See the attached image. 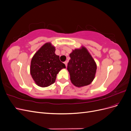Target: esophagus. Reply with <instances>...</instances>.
Here are the masks:
<instances>
[{"mask_svg":"<svg viewBox=\"0 0 131 131\" xmlns=\"http://www.w3.org/2000/svg\"><path fill=\"white\" fill-rule=\"evenodd\" d=\"M64 64L66 65V67H67V62L66 61V62H64Z\"/></svg>","mask_w":131,"mask_h":131,"instance_id":"1","label":"esophagus"}]
</instances>
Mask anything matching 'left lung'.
I'll list each match as a JSON object with an SVG mask.
<instances>
[{
	"label": "left lung",
	"mask_w": 131,
	"mask_h": 131,
	"mask_svg": "<svg viewBox=\"0 0 131 131\" xmlns=\"http://www.w3.org/2000/svg\"><path fill=\"white\" fill-rule=\"evenodd\" d=\"M67 70L72 84L78 88L90 85L95 78L97 64L85 47L72 51Z\"/></svg>",
	"instance_id": "1"
}]
</instances>
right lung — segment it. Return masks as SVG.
Here are the masks:
<instances>
[{"label": "right lung", "mask_w": 131, "mask_h": 131, "mask_svg": "<svg viewBox=\"0 0 131 131\" xmlns=\"http://www.w3.org/2000/svg\"><path fill=\"white\" fill-rule=\"evenodd\" d=\"M55 47L46 42L31 58L30 73L35 83L41 88L47 87L56 81L57 74L66 66L55 54Z\"/></svg>", "instance_id": "1"}]
</instances>
